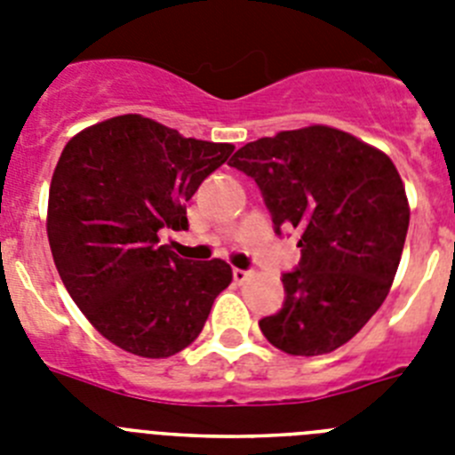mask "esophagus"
<instances>
[{
	"label": "esophagus",
	"instance_id": "34e87169",
	"mask_svg": "<svg viewBox=\"0 0 455 455\" xmlns=\"http://www.w3.org/2000/svg\"><path fill=\"white\" fill-rule=\"evenodd\" d=\"M251 275H252V273L251 271H243V268H235V271H232V277H235L236 284H243V283H246V280H251Z\"/></svg>",
	"mask_w": 455,
	"mask_h": 455
}]
</instances>
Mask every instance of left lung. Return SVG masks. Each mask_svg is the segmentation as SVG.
I'll use <instances>...</instances> for the list:
<instances>
[{"label": "left lung", "instance_id": "8db88e82", "mask_svg": "<svg viewBox=\"0 0 455 455\" xmlns=\"http://www.w3.org/2000/svg\"><path fill=\"white\" fill-rule=\"evenodd\" d=\"M230 166L262 188L275 230L300 236V267L283 275L287 299L259 321L264 337L289 355L344 347L387 299L403 252L410 204L392 159L309 124L246 143Z\"/></svg>", "mask_w": 455, "mask_h": 455}]
</instances>
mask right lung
<instances>
[{"mask_svg":"<svg viewBox=\"0 0 455 455\" xmlns=\"http://www.w3.org/2000/svg\"><path fill=\"white\" fill-rule=\"evenodd\" d=\"M232 150L139 114L63 148L47 200L52 257L84 316L123 351L159 360L187 348L232 283L223 259L191 264L159 239L187 230V203Z\"/></svg>","mask_w":455,"mask_h":455,"instance_id":"1","label":"right lung"}]
</instances>
